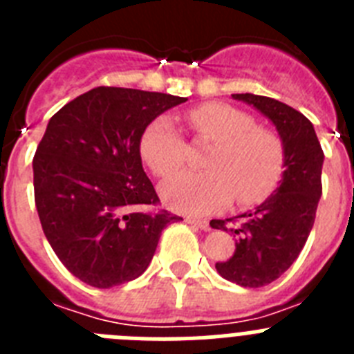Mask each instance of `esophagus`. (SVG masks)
<instances>
[{"label":"esophagus","mask_w":354,"mask_h":354,"mask_svg":"<svg viewBox=\"0 0 354 354\" xmlns=\"http://www.w3.org/2000/svg\"><path fill=\"white\" fill-rule=\"evenodd\" d=\"M186 223L193 225L196 228H202V230H209L211 225H209L207 220H196V218H186Z\"/></svg>","instance_id":"1"}]
</instances>
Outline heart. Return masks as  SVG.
<instances>
[{
	"label": "heart",
	"mask_w": 354,
	"mask_h": 354,
	"mask_svg": "<svg viewBox=\"0 0 354 354\" xmlns=\"http://www.w3.org/2000/svg\"><path fill=\"white\" fill-rule=\"evenodd\" d=\"M200 138L214 142L204 159L205 171H180L161 186L162 202L184 214H209L227 207L236 196L239 205L259 204L280 183L286 167L282 140L259 127L255 118L236 106L209 102L187 117ZM140 154L158 177L183 167L186 145L168 115L145 127Z\"/></svg>",
	"instance_id": "obj_1"
}]
</instances>
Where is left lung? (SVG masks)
Here are the masks:
<instances>
[{"instance_id":"left-lung-1","label":"left lung","mask_w":354,"mask_h":354,"mask_svg":"<svg viewBox=\"0 0 354 354\" xmlns=\"http://www.w3.org/2000/svg\"><path fill=\"white\" fill-rule=\"evenodd\" d=\"M234 99L257 108L277 127L286 152L280 186L253 211L228 220H212V228L236 234V252L216 262L225 280L241 287H264L289 270L314 227L323 193L324 154L312 122L283 102L253 93H232Z\"/></svg>"}]
</instances>
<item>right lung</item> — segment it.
<instances>
[{
	"instance_id": "obj_1",
	"label": "right lung",
	"mask_w": 354,
	"mask_h": 354,
	"mask_svg": "<svg viewBox=\"0 0 354 354\" xmlns=\"http://www.w3.org/2000/svg\"><path fill=\"white\" fill-rule=\"evenodd\" d=\"M186 97L97 86L56 111L35 158L40 225L62 264L97 289L149 268L162 228L183 218L152 211L159 196L142 167L150 122Z\"/></svg>"
}]
</instances>
